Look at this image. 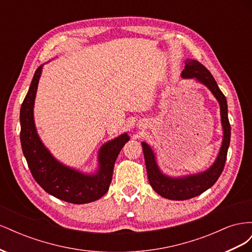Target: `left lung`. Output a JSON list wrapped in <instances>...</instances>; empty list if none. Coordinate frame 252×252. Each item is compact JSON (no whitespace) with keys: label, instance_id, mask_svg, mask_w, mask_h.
<instances>
[{"label":"left lung","instance_id":"1","mask_svg":"<svg viewBox=\"0 0 252 252\" xmlns=\"http://www.w3.org/2000/svg\"><path fill=\"white\" fill-rule=\"evenodd\" d=\"M181 77L183 79H195L197 82L202 83L203 85L207 87L211 91V94L216 96L220 109V122H222L223 127V142L217 159L207 170L180 178L168 177V175L164 174L159 170L157 164L155 152L152 151L148 144L145 142L142 143L148 181L151 187L154 188L158 194L166 197V199L174 201L191 199V197L200 195L211 186H213L224 169L231 133L229 120H228L226 97L222 91L220 90L215 78L212 77V74L209 72L207 68L195 60L188 59L185 61V69L182 71Z\"/></svg>","mask_w":252,"mask_h":252}]
</instances>
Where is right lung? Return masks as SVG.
Wrapping results in <instances>:
<instances>
[{
	"label": "right lung",
	"instance_id": "obj_1",
	"mask_svg": "<svg viewBox=\"0 0 252 252\" xmlns=\"http://www.w3.org/2000/svg\"><path fill=\"white\" fill-rule=\"evenodd\" d=\"M42 68L43 65L35 70L20 111L21 145L30 172L37 184L57 199L72 204L96 201L108 191L114 163L129 135L125 132L103 145L98 150V169L94 174L59 162L44 146L34 125L33 106Z\"/></svg>",
	"mask_w": 252,
	"mask_h": 252
}]
</instances>
